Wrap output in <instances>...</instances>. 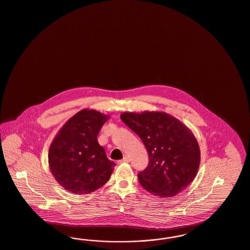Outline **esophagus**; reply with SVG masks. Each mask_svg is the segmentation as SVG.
I'll use <instances>...</instances> for the list:
<instances>
[{"instance_id": "1", "label": "esophagus", "mask_w": 250, "mask_h": 250, "mask_svg": "<svg viewBox=\"0 0 250 250\" xmlns=\"http://www.w3.org/2000/svg\"><path fill=\"white\" fill-rule=\"evenodd\" d=\"M128 162H130V158L127 156H125L122 160L119 161V163H128Z\"/></svg>"}]
</instances>
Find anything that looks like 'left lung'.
<instances>
[{
	"instance_id": "left-lung-1",
	"label": "left lung",
	"mask_w": 250,
	"mask_h": 250,
	"mask_svg": "<svg viewBox=\"0 0 250 250\" xmlns=\"http://www.w3.org/2000/svg\"><path fill=\"white\" fill-rule=\"evenodd\" d=\"M121 120L140 137L148 151V167L138 174L145 190L161 197H171L195 178L199 146L180 121L158 111L125 112Z\"/></svg>"
}]
</instances>
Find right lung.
<instances>
[{
    "mask_svg": "<svg viewBox=\"0 0 250 250\" xmlns=\"http://www.w3.org/2000/svg\"><path fill=\"white\" fill-rule=\"evenodd\" d=\"M108 117L96 110H81L63 125L51 144V172L72 193L85 194L100 189L116 166L98 142Z\"/></svg>",
    "mask_w": 250,
    "mask_h": 250,
    "instance_id": "1",
    "label": "right lung"
}]
</instances>
